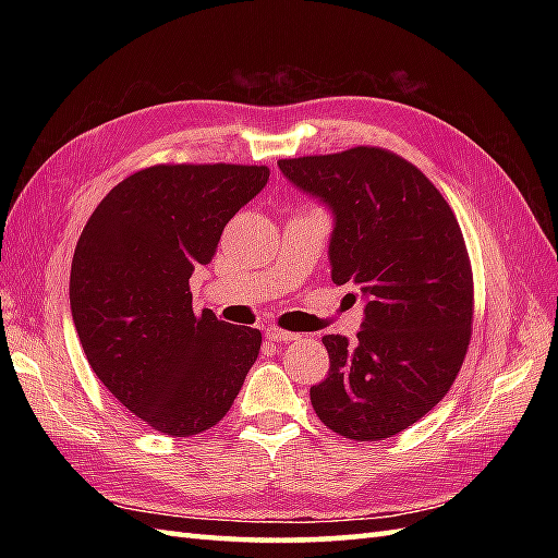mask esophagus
<instances>
[{
    "instance_id": "34e87169",
    "label": "esophagus",
    "mask_w": 558,
    "mask_h": 558,
    "mask_svg": "<svg viewBox=\"0 0 558 558\" xmlns=\"http://www.w3.org/2000/svg\"><path fill=\"white\" fill-rule=\"evenodd\" d=\"M298 338L300 336L298 333H290V330H280L276 326L266 328V340H270V342H292V340H298Z\"/></svg>"
}]
</instances>
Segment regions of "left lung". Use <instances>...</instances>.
<instances>
[{
    "label": "left lung",
    "instance_id": "obj_1",
    "mask_svg": "<svg viewBox=\"0 0 558 558\" xmlns=\"http://www.w3.org/2000/svg\"><path fill=\"white\" fill-rule=\"evenodd\" d=\"M278 168L333 213L330 278L364 302L357 340L324 336L330 369L312 386V405L336 434L384 441L422 420L465 360L472 270L460 225L438 189L384 148Z\"/></svg>",
    "mask_w": 558,
    "mask_h": 558
}]
</instances>
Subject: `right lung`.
Returning a JSON list of instances; mask_svg holds the SVG:
<instances>
[{
    "label": "right lung",
    "instance_id": "1",
    "mask_svg": "<svg viewBox=\"0 0 558 558\" xmlns=\"http://www.w3.org/2000/svg\"><path fill=\"white\" fill-rule=\"evenodd\" d=\"M256 165H156L93 210L71 260V316L90 369L168 436L218 424L260 350L256 328L194 314L189 278L266 186Z\"/></svg>",
    "mask_w": 558,
    "mask_h": 558
}]
</instances>
